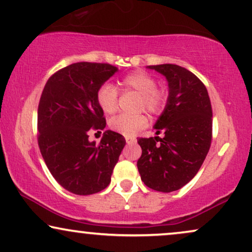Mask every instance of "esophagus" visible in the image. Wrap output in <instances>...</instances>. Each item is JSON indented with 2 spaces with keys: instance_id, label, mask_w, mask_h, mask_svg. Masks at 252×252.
Listing matches in <instances>:
<instances>
[{
  "instance_id": "34e87169",
  "label": "esophagus",
  "mask_w": 252,
  "mask_h": 252,
  "mask_svg": "<svg viewBox=\"0 0 252 252\" xmlns=\"http://www.w3.org/2000/svg\"><path fill=\"white\" fill-rule=\"evenodd\" d=\"M126 144H135V143L137 142V139H136V137L126 136Z\"/></svg>"
}]
</instances>
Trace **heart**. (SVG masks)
<instances>
[{
  "label": "heart",
  "instance_id": "b5f03b06",
  "mask_svg": "<svg viewBox=\"0 0 252 252\" xmlns=\"http://www.w3.org/2000/svg\"><path fill=\"white\" fill-rule=\"evenodd\" d=\"M121 87L141 94V107L145 108L150 113H158L163 109L165 94L157 89V80L149 73L136 71L124 76L121 80ZM117 97H119L117 88L108 82L98 88L96 94L98 106L106 114L115 113L117 109ZM146 124H148V120L144 115H119L111 120L110 128L124 136H131L135 135L138 130L145 128Z\"/></svg>",
  "mask_w": 252,
  "mask_h": 252
}]
</instances>
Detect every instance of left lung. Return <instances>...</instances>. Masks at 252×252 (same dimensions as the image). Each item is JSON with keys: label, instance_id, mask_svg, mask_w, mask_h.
Instances as JSON below:
<instances>
[{"label": "left lung", "instance_id": "8db88e82", "mask_svg": "<svg viewBox=\"0 0 252 252\" xmlns=\"http://www.w3.org/2000/svg\"><path fill=\"white\" fill-rule=\"evenodd\" d=\"M165 76L168 96L156 121V135L138 138L142 156L137 161L141 179L150 189L170 193L195 177L212 142L213 111L208 92L192 72L174 65L146 66Z\"/></svg>", "mask_w": 252, "mask_h": 252}]
</instances>
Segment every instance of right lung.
I'll use <instances>...</instances> for the list:
<instances>
[{"label": "right lung", "instance_id": "add662e5", "mask_svg": "<svg viewBox=\"0 0 252 252\" xmlns=\"http://www.w3.org/2000/svg\"><path fill=\"white\" fill-rule=\"evenodd\" d=\"M109 63H75L47 80L38 106V145L51 174L68 192L91 195L106 189L126 145L122 135L103 132L98 144L92 129L106 126L98 88L117 72Z\"/></svg>", "mask_w": 252, "mask_h": 252}]
</instances>
